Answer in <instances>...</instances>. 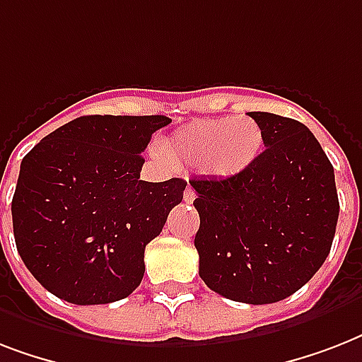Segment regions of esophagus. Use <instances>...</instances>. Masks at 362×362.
Here are the masks:
<instances>
[{
  "label": "esophagus",
  "instance_id": "34e87169",
  "mask_svg": "<svg viewBox=\"0 0 362 362\" xmlns=\"http://www.w3.org/2000/svg\"><path fill=\"white\" fill-rule=\"evenodd\" d=\"M195 197H197V195H195V189H193L192 186H186V192H184V201H186V203H193V201H195Z\"/></svg>",
  "mask_w": 362,
  "mask_h": 362
}]
</instances>
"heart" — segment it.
Instances as JSON below:
<instances>
[{"label":"heart","instance_id":"b5f03b06","mask_svg":"<svg viewBox=\"0 0 362 362\" xmlns=\"http://www.w3.org/2000/svg\"><path fill=\"white\" fill-rule=\"evenodd\" d=\"M261 125L247 116L197 120L161 142V156L175 165H201L214 178L246 173L263 150Z\"/></svg>","mask_w":362,"mask_h":362}]
</instances>
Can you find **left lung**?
<instances>
[{
    "instance_id": "left-lung-1",
    "label": "left lung",
    "mask_w": 362,
    "mask_h": 362,
    "mask_svg": "<svg viewBox=\"0 0 362 362\" xmlns=\"http://www.w3.org/2000/svg\"><path fill=\"white\" fill-rule=\"evenodd\" d=\"M264 133L257 161L233 178L189 180L201 218L199 276L221 297L270 304L325 263L337 231L334 169L304 124L250 112Z\"/></svg>"
}]
</instances>
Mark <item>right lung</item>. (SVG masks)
<instances>
[{"mask_svg": "<svg viewBox=\"0 0 362 362\" xmlns=\"http://www.w3.org/2000/svg\"><path fill=\"white\" fill-rule=\"evenodd\" d=\"M167 116H81L22 159L13 229L24 264L67 303L109 304L135 291L144 247L186 189L182 178L144 182L152 133Z\"/></svg>", "mask_w": 362, "mask_h": 362, "instance_id": "1", "label": "right lung"}]
</instances>
